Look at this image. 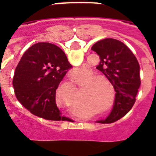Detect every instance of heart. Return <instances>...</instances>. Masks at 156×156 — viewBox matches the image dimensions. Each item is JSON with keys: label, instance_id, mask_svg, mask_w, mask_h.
Returning a JSON list of instances; mask_svg holds the SVG:
<instances>
[{"label": "heart", "instance_id": "obj_1", "mask_svg": "<svg viewBox=\"0 0 156 156\" xmlns=\"http://www.w3.org/2000/svg\"><path fill=\"white\" fill-rule=\"evenodd\" d=\"M87 69L86 68H78L75 69L71 72L72 78L75 80L80 79L81 76L86 74ZM108 83V80L102 76H96L95 74H91L89 76L86 77L85 79L77 82L79 85L84 84V87L87 88V90H84V93L83 94V97L88 98L96 99L98 101H103L106 97V88L105 86L104 83ZM87 82V83L86 82ZM87 83L86 84V83Z\"/></svg>", "mask_w": 156, "mask_h": 156}]
</instances>
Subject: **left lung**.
<instances>
[{
	"instance_id": "8db88e82",
	"label": "left lung",
	"mask_w": 156,
	"mask_h": 156,
	"mask_svg": "<svg viewBox=\"0 0 156 156\" xmlns=\"http://www.w3.org/2000/svg\"><path fill=\"white\" fill-rule=\"evenodd\" d=\"M91 50L100 58L97 69L107 77L116 93L113 108L105 119L107 122H115L134 105L140 85V66L133 52L118 40L105 38L99 41Z\"/></svg>"
}]
</instances>
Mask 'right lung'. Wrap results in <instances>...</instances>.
Wrapping results in <instances>:
<instances>
[{
  "label": "right lung",
  "mask_w": 156,
  "mask_h": 156,
  "mask_svg": "<svg viewBox=\"0 0 156 156\" xmlns=\"http://www.w3.org/2000/svg\"><path fill=\"white\" fill-rule=\"evenodd\" d=\"M72 66L61 48L40 42L23 54L14 74L19 101L32 114L48 120H61L55 102L56 89Z\"/></svg>",
  "instance_id": "obj_1"
}]
</instances>
